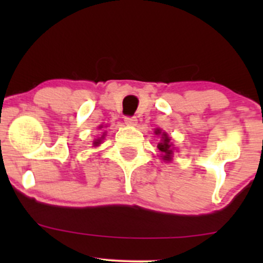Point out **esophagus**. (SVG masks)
<instances>
[{"mask_svg": "<svg viewBox=\"0 0 263 263\" xmlns=\"http://www.w3.org/2000/svg\"><path fill=\"white\" fill-rule=\"evenodd\" d=\"M125 123L128 126H135L137 123V119H136V116H126Z\"/></svg>", "mask_w": 263, "mask_h": 263, "instance_id": "esophagus-1", "label": "esophagus"}]
</instances>
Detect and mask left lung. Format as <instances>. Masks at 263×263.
Segmentation results:
<instances>
[{
  "label": "left lung",
  "instance_id": "left-lung-1",
  "mask_svg": "<svg viewBox=\"0 0 263 263\" xmlns=\"http://www.w3.org/2000/svg\"><path fill=\"white\" fill-rule=\"evenodd\" d=\"M156 134L158 135V134H161V129H157L156 131ZM163 141H162V143H159L158 144V149L161 151L162 153H164V159H167V161H170V158H171V155H172V144L170 143V137H168L167 135L165 134H163Z\"/></svg>",
  "mask_w": 263,
  "mask_h": 263
}]
</instances>
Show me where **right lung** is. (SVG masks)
Listing matches in <instances>:
<instances>
[{"label":"right lung","instance_id":"obj_1","mask_svg":"<svg viewBox=\"0 0 263 263\" xmlns=\"http://www.w3.org/2000/svg\"><path fill=\"white\" fill-rule=\"evenodd\" d=\"M99 143H100V140H96L95 142H93V144H95V146H98Z\"/></svg>","mask_w":263,"mask_h":263}]
</instances>
